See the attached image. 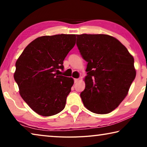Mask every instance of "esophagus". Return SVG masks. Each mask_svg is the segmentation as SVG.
<instances>
[{
  "mask_svg": "<svg viewBox=\"0 0 147 147\" xmlns=\"http://www.w3.org/2000/svg\"><path fill=\"white\" fill-rule=\"evenodd\" d=\"M74 82L76 83L77 82H78V81L79 80V79H78V78H74Z\"/></svg>",
  "mask_w": 147,
  "mask_h": 147,
  "instance_id": "obj_1",
  "label": "esophagus"
}]
</instances>
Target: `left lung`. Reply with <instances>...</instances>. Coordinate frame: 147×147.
<instances>
[{
  "label": "left lung",
  "instance_id": "8db88e82",
  "mask_svg": "<svg viewBox=\"0 0 147 147\" xmlns=\"http://www.w3.org/2000/svg\"><path fill=\"white\" fill-rule=\"evenodd\" d=\"M76 45L88 62L80 93L91 112L106 114L117 108L136 78L134 57L118 39L106 34L76 35Z\"/></svg>",
  "mask_w": 147,
  "mask_h": 147
}]
</instances>
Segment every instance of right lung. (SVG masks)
<instances>
[{
  "label": "right lung",
  "instance_id": "add662e5",
  "mask_svg": "<svg viewBox=\"0 0 147 147\" xmlns=\"http://www.w3.org/2000/svg\"><path fill=\"white\" fill-rule=\"evenodd\" d=\"M75 34L44 36L34 39L17 59L14 79L19 93L39 115H56L64 109L74 80L59 75L76 42Z\"/></svg>",
  "mask_w": 147,
  "mask_h": 147
}]
</instances>
